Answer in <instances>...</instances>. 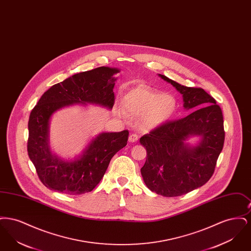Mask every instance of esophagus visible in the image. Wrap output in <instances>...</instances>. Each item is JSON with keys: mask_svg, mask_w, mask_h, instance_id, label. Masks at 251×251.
I'll list each match as a JSON object with an SVG mask.
<instances>
[{"mask_svg": "<svg viewBox=\"0 0 251 251\" xmlns=\"http://www.w3.org/2000/svg\"><path fill=\"white\" fill-rule=\"evenodd\" d=\"M138 140V135L136 133H131L130 136H129V141L131 143H134V142H137Z\"/></svg>", "mask_w": 251, "mask_h": 251, "instance_id": "1", "label": "esophagus"}]
</instances>
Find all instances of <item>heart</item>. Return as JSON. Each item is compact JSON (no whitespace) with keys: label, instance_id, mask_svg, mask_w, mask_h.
I'll use <instances>...</instances> for the list:
<instances>
[{"label":"heart","instance_id":"obj_1","mask_svg":"<svg viewBox=\"0 0 251 251\" xmlns=\"http://www.w3.org/2000/svg\"><path fill=\"white\" fill-rule=\"evenodd\" d=\"M122 104L132 117H141L144 127L150 129L170 120L177 109V101L173 96L146 85H140L126 93L122 98Z\"/></svg>","mask_w":251,"mask_h":251}]
</instances>
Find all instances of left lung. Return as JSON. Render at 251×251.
I'll return each mask as SVG.
<instances>
[{"instance_id":"1","label":"left lung","mask_w":251,"mask_h":251,"mask_svg":"<svg viewBox=\"0 0 251 251\" xmlns=\"http://www.w3.org/2000/svg\"><path fill=\"white\" fill-rule=\"evenodd\" d=\"M159 76L182 95L186 110L200 107L185 118L167 121L140 138L147 150L141 168L144 182L158 195L178 197L202 186L213 176L225 140L224 120L221 108L204 89ZM191 136H201L200 143L185 144Z\"/></svg>"}]
</instances>
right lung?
<instances>
[{
	"mask_svg": "<svg viewBox=\"0 0 251 251\" xmlns=\"http://www.w3.org/2000/svg\"><path fill=\"white\" fill-rule=\"evenodd\" d=\"M116 68L100 67L72 75L53 84L39 99L28 122L27 151L41 182L50 190L82 195L92 191L102 179L112 157L127 145L129 131L101 132L83 153L63 160L51 153L49 144L50 120L61 108L92 103L112 109L115 103Z\"/></svg>",
	"mask_w": 251,
	"mask_h": 251,
	"instance_id": "add662e5",
	"label": "right lung"
}]
</instances>
